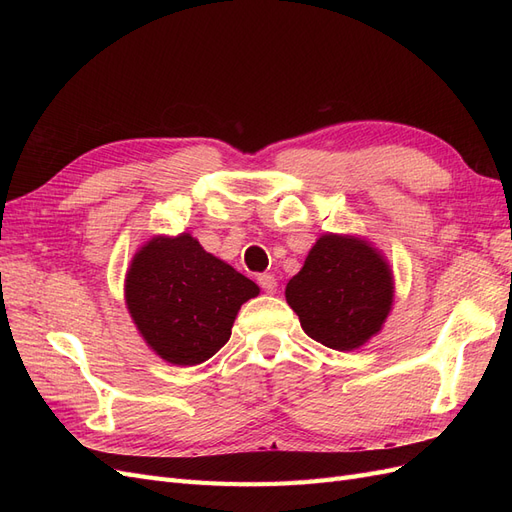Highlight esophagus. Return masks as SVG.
<instances>
[{"label":"esophagus","instance_id":"1","mask_svg":"<svg viewBox=\"0 0 512 512\" xmlns=\"http://www.w3.org/2000/svg\"><path fill=\"white\" fill-rule=\"evenodd\" d=\"M256 282L265 292H275V288H277V282H275V277L271 273H260L256 277Z\"/></svg>","mask_w":512,"mask_h":512}]
</instances>
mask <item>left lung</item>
I'll use <instances>...</instances> for the list:
<instances>
[{
	"mask_svg": "<svg viewBox=\"0 0 512 512\" xmlns=\"http://www.w3.org/2000/svg\"><path fill=\"white\" fill-rule=\"evenodd\" d=\"M303 331L333 350H354L376 335L391 312L393 275L361 239L324 235L286 286Z\"/></svg>",
	"mask_w": 512,
	"mask_h": 512,
	"instance_id": "1",
	"label": "left lung"
}]
</instances>
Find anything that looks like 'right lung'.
Segmentation results:
<instances>
[{"instance_id":"1","label":"right lung","mask_w":512,"mask_h":512,"mask_svg":"<svg viewBox=\"0 0 512 512\" xmlns=\"http://www.w3.org/2000/svg\"><path fill=\"white\" fill-rule=\"evenodd\" d=\"M258 286L190 235L156 237L141 247L126 277L132 320L164 361L198 365L230 337L241 305Z\"/></svg>"}]
</instances>
